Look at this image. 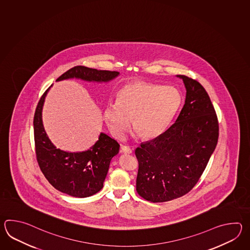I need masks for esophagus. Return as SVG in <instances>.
Returning <instances> with one entry per match:
<instances>
[{
	"instance_id": "esophagus-1",
	"label": "esophagus",
	"mask_w": 250,
	"mask_h": 250,
	"mask_svg": "<svg viewBox=\"0 0 250 250\" xmlns=\"http://www.w3.org/2000/svg\"><path fill=\"white\" fill-rule=\"evenodd\" d=\"M122 153L123 154H132V149L127 146H123L122 147Z\"/></svg>"
}]
</instances>
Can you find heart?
Wrapping results in <instances>:
<instances>
[{"label":"heart","instance_id":"1","mask_svg":"<svg viewBox=\"0 0 250 250\" xmlns=\"http://www.w3.org/2000/svg\"><path fill=\"white\" fill-rule=\"evenodd\" d=\"M182 102L183 96L176 86L136 82L119 91L116 101L107 103L104 119L116 138L124 137L132 119L136 131L151 139L166 131Z\"/></svg>","mask_w":250,"mask_h":250}]
</instances>
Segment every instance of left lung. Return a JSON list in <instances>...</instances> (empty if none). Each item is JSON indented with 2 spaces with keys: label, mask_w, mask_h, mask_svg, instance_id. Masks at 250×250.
I'll use <instances>...</instances> for the list:
<instances>
[{
  "label": "left lung",
  "mask_w": 250,
  "mask_h": 250,
  "mask_svg": "<svg viewBox=\"0 0 250 250\" xmlns=\"http://www.w3.org/2000/svg\"><path fill=\"white\" fill-rule=\"evenodd\" d=\"M177 77L186 87L181 113L165 133L135 151L137 191L151 202H167L190 191L217 145V116L207 91L197 80Z\"/></svg>",
  "instance_id": "obj_1"
}]
</instances>
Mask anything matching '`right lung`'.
I'll return each mask as SVG.
<instances>
[{
	"instance_id": "1",
	"label": "right lung",
	"mask_w": 250,
	"mask_h": 250,
	"mask_svg": "<svg viewBox=\"0 0 250 250\" xmlns=\"http://www.w3.org/2000/svg\"><path fill=\"white\" fill-rule=\"evenodd\" d=\"M119 75L118 71L76 66L59 77L56 81L77 79L86 82L107 83ZM51 86L38 102L34 116L38 165L47 181L59 191L75 197H90L101 190L111 160L119 153L120 145L114 138L101 132L96 143L85 151L68 152L57 148L48 138L42 124V106Z\"/></svg>"
}]
</instances>
